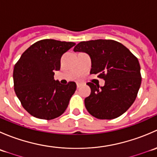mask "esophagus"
Segmentation results:
<instances>
[{
    "label": "esophagus",
    "mask_w": 157,
    "mask_h": 157,
    "mask_svg": "<svg viewBox=\"0 0 157 157\" xmlns=\"http://www.w3.org/2000/svg\"><path fill=\"white\" fill-rule=\"evenodd\" d=\"M80 85H81V84H80V83H77V88H79V87H80Z\"/></svg>",
    "instance_id": "1"
}]
</instances>
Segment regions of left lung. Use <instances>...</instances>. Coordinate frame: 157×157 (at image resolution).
<instances>
[{"label": "left lung", "mask_w": 157, "mask_h": 157, "mask_svg": "<svg viewBox=\"0 0 157 157\" xmlns=\"http://www.w3.org/2000/svg\"><path fill=\"white\" fill-rule=\"evenodd\" d=\"M75 52H85L91 58L90 74H98L104 86L89 82L91 93L84 100L89 113L99 119H113L124 114L137 97L141 83L137 58L120 42L110 39L81 42Z\"/></svg>", "instance_id": "left-lung-1"}]
</instances>
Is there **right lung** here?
Here are the masks:
<instances>
[{"instance_id": "add662e5", "label": "right lung", "mask_w": 157, "mask_h": 157, "mask_svg": "<svg viewBox=\"0 0 157 157\" xmlns=\"http://www.w3.org/2000/svg\"><path fill=\"white\" fill-rule=\"evenodd\" d=\"M75 45L71 42L43 39L21 55L14 66V90L23 107L33 116L51 120L62 115L77 89L75 82L67 85L54 79L61 67V58Z\"/></svg>"}]
</instances>
